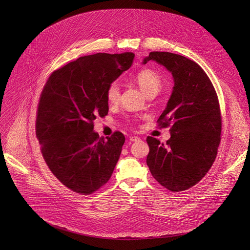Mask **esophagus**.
<instances>
[{"label":"esophagus","mask_w":250,"mask_h":250,"mask_svg":"<svg viewBox=\"0 0 250 250\" xmlns=\"http://www.w3.org/2000/svg\"><path fill=\"white\" fill-rule=\"evenodd\" d=\"M129 141H130V142H139V141H140V138L137 137V136H134V137H130V138H129Z\"/></svg>","instance_id":"esophagus-1"}]
</instances>
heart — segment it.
Wrapping results in <instances>:
<instances>
[{"mask_svg":"<svg viewBox=\"0 0 250 250\" xmlns=\"http://www.w3.org/2000/svg\"><path fill=\"white\" fill-rule=\"evenodd\" d=\"M135 81L146 96L157 94L162 88L160 76L152 70H143L135 76ZM121 87L118 82H111L106 89V100L109 104H115L120 100Z\"/></svg>","mask_w":250,"mask_h":250,"instance_id":"b5f03b06","label":"heart"}]
</instances>
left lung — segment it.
Returning a JSON list of instances; mask_svg holds the SVG:
<instances>
[{
    "instance_id": "1",
    "label": "left lung",
    "mask_w": 250,
    "mask_h": 250,
    "mask_svg": "<svg viewBox=\"0 0 250 250\" xmlns=\"http://www.w3.org/2000/svg\"><path fill=\"white\" fill-rule=\"evenodd\" d=\"M154 61L171 73L174 86L158 122L171 125L170 139L148 137L147 165L153 177L171 191L196 185L213 165L221 141V113L212 82L195 62L166 51H152Z\"/></svg>"
}]
</instances>
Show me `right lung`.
Masks as SVG:
<instances>
[{
	"mask_svg": "<svg viewBox=\"0 0 250 250\" xmlns=\"http://www.w3.org/2000/svg\"><path fill=\"white\" fill-rule=\"evenodd\" d=\"M134 58L132 52L81 57L52 73L43 87L36 136L50 171L75 192L99 189L120 159L125 136L115 132L104 140L93 122L107 114L106 89Z\"/></svg>",
	"mask_w": 250,
	"mask_h": 250,
	"instance_id": "add662e5",
	"label": "right lung"
}]
</instances>
